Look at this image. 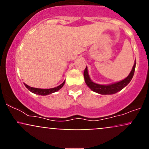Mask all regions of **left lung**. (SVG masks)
I'll return each mask as SVG.
<instances>
[{"label": "left lung", "instance_id": "1", "mask_svg": "<svg viewBox=\"0 0 149 149\" xmlns=\"http://www.w3.org/2000/svg\"><path fill=\"white\" fill-rule=\"evenodd\" d=\"M135 66H136V61H135L131 72L130 73L127 78H125L121 81L109 85H100L94 83L89 76L88 67L86 66L84 71V74H83L84 75L85 83L92 91L97 92V93L101 94V95H113V94H115L116 92L120 91L125 87L127 86L128 83L131 81L132 78L134 76Z\"/></svg>", "mask_w": 149, "mask_h": 149}]
</instances>
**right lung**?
I'll return each instance as SVG.
<instances>
[{
	"instance_id": "1",
	"label": "right lung",
	"mask_w": 149,
	"mask_h": 149,
	"mask_svg": "<svg viewBox=\"0 0 149 149\" xmlns=\"http://www.w3.org/2000/svg\"><path fill=\"white\" fill-rule=\"evenodd\" d=\"M64 83H65V80L62 83H61V85H59V86L56 87V88H49V89H40V88H32V87H30V86H29L28 85L25 84V83H24V84L26 88L28 89L29 91L33 92V93H34V94H36V95H42V96H44V95H49V94L54 93V92L59 90L63 86H64Z\"/></svg>"
}]
</instances>
